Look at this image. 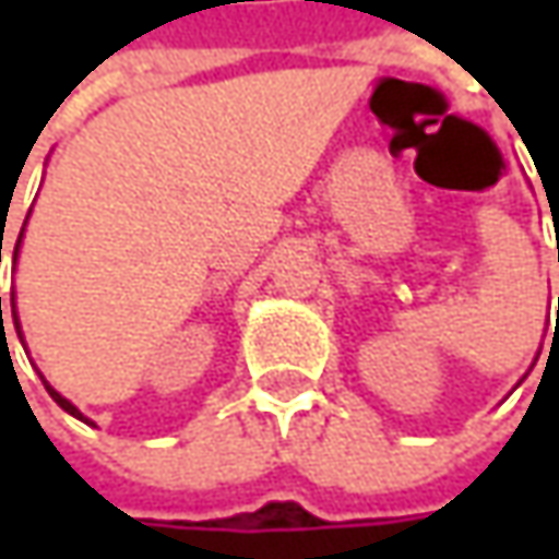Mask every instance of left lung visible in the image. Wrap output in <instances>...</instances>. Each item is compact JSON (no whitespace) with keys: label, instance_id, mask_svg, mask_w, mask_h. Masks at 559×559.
I'll list each match as a JSON object with an SVG mask.
<instances>
[{"label":"left lung","instance_id":"left-lung-1","mask_svg":"<svg viewBox=\"0 0 559 559\" xmlns=\"http://www.w3.org/2000/svg\"><path fill=\"white\" fill-rule=\"evenodd\" d=\"M557 323H559V320H557ZM535 360H538V357H535ZM532 367H535V364H532Z\"/></svg>","mask_w":559,"mask_h":559}]
</instances>
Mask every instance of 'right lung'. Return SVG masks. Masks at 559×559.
<instances>
[{
	"mask_svg": "<svg viewBox=\"0 0 559 559\" xmlns=\"http://www.w3.org/2000/svg\"><path fill=\"white\" fill-rule=\"evenodd\" d=\"M24 226H27V221H24ZM21 239H24V229H21L17 242H14V264H17V254H21ZM0 261H2V236H0ZM11 320H14V333H17V338H21V345H24V333H21V320H17V308H14V295H11ZM0 326H2V298H0ZM2 335H5V326H2ZM43 385H46V392L52 395V401H55V404H58V407H61V411H64V414H71V417L83 419V423H90V419L83 417V414L76 411L74 404L68 401V397L58 395V392H55V389H52V385H49V382H46V379H43Z\"/></svg>",
	"mask_w": 559,
	"mask_h": 559,
	"instance_id": "1",
	"label": "right lung"
}]
</instances>
